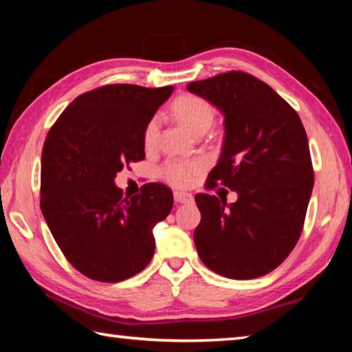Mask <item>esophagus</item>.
I'll list each match as a JSON object with an SVG mask.
<instances>
[{
	"instance_id": "obj_1",
	"label": "esophagus",
	"mask_w": 352,
	"mask_h": 352,
	"mask_svg": "<svg viewBox=\"0 0 352 352\" xmlns=\"http://www.w3.org/2000/svg\"><path fill=\"white\" fill-rule=\"evenodd\" d=\"M174 199H175L177 204H190V201L194 200L192 194L180 192V190H175V192H174Z\"/></svg>"
}]
</instances>
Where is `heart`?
<instances>
[{"label":"heart","mask_w":352,"mask_h":352,"mask_svg":"<svg viewBox=\"0 0 352 352\" xmlns=\"http://www.w3.org/2000/svg\"><path fill=\"white\" fill-rule=\"evenodd\" d=\"M172 113L186 127L192 135H199L206 132L211 127L216 116L214 107L208 102L206 99L195 96V94H183L177 98L175 102L172 104ZM158 129L160 119L158 116L151 118V121L146 124L144 133H142V141L147 148L157 144L158 140ZM201 170L200 162H186V160H168L160 169L166 182L170 183L172 186L184 188L189 186L194 177Z\"/></svg>","instance_id":"obj_1"}]
</instances>
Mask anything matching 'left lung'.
I'll use <instances>...</instances> for the list:
<instances>
[{
  "label": "left lung",
  "instance_id": "left-lung-1",
  "mask_svg": "<svg viewBox=\"0 0 352 352\" xmlns=\"http://www.w3.org/2000/svg\"><path fill=\"white\" fill-rule=\"evenodd\" d=\"M225 116L219 163L208 175L237 192L226 205L197 194L201 220L194 231L200 259L231 279H253L275 270L300 239L314 188L306 130L298 113L265 82L230 71L188 83Z\"/></svg>",
  "mask_w": 352,
  "mask_h": 352
}]
</instances>
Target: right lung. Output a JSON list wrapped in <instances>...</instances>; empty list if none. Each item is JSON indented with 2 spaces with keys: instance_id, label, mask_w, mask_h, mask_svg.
<instances>
[{
  "instance_id": "right-lung-1",
  "label": "right lung",
  "mask_w": 352,
  "mask_h": 352,
  "mask_svg": "<svg viewBox=\"0 0 352 352\" xmlns=\"http://www.w3.org/2000/svg\"><path fill=\"white\" fill-rule=\"evenodd\" d=\"M174 87L104 85L71 102L41 152L40 208L65 258L82 275L119 283L146 269L155 252L153 226L172 210L162 183L122 197L115 177L144 160L146 124Z\"/></svg>"
}]
</instances>
